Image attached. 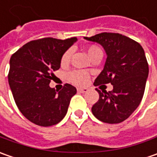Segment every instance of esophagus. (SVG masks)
<instances>
[{
	"label": "esophagus",
	"instance_id": "esophagus-1",
	"mask_svg": "<svg viewBox=\"0 0 157 157\" xmlns=\"http://www.w3.org/2000/svg\"><path fill=\"white\" fill-rule=\"evenodd\" d=\"M88 91L87 88H78V92L80 94H86Z\"/></svg>",
	"mask_w": 157,
	"mask_h": 157
}]
</instances>
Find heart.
<instances>
[{"mask_svg": "<svg viewBox=\"0 0 157 157\" xmlns=\"http://www.w3.org/2000/svg\"><path fill=\"white\" fill-rule=\"evenodd\" d=\"M85 51L86 52L89 58L94 61V60H99L102 56V51L100 50L98 46L96 45H89L85 48ZM70 57H71V52L66 51L63 54L61 57V64L66 65L69 63ZM90 75L87 71H81V70H74L71 71L68 74V79L70 82L74 84L76 86H84L86 85L89 80Z\"/></svg>", "mask_w": 157, "mask_h": 157, "instance_id": "obj_1", "label": "heart"}]
</instances>
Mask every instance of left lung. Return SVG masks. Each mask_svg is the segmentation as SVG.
Here are the masks:
<instances>
[{
	"instance_id": "8db88e82",
	"label": "left lung",
	"mask_w": 157,
	"mask_h": 157,
	"mask_svg": "<svg viewBox=\"0 0 157 157\" xmlns=\"http://www.w3.org/2000/svg\"><path fill=\"white\" fill-rule=\"evenodd\" d=\"M85 39L102 46L106 54L105 65L94 85L110 83L113 90L96 91L99 100L92 112L99 121L116 124L127 120L142 101L148 76V64L140 44L118 33H100Z\"/></svg>"
}]
</instances>
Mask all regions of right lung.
Returning <instances> with one entry per match:
<instances>
[{
    "label": "right lung",
    "instance_id": "obj_1",
    "mask_svg": "<svg viewBox=\"0 0 157 157\" xmlns=\"http://www.w3.org/2000/svg\"><path fill=\"white\" fill-rule=\"evenodd\" d=\"M77 40L76 37L34 40L10 57L9 84L15 104L23 116L36 125H56L67 113L77 89L65 84L57 91L49 85L53 71L60 68L63 54Z\"/></svg>",
    "mask_w": 157,
    "mask_h": 157
}]
</instances>
